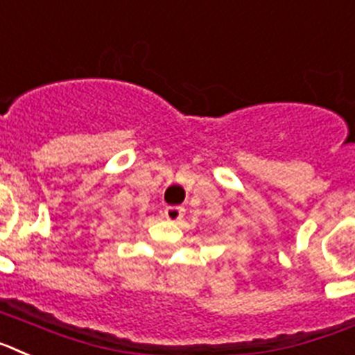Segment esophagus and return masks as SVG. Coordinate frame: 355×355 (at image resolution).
Masks as SVG:
<instances>
[{
    "mask_svg": "<svg viewBox=\"0 0 355 355\" xmlns=\"http://www.w3.org/2000/svg\"><path fill=\"white\" fill-rule=\"evenodd\" d=\"M184 212H186V209L180 207V205H169V207L164 209V216L171 221L180 220L182 216H184Z\"/></svg>",
    "mask_w": 355,
    "mask_h": 355,
    "instance_id": "1",
    "label": "esophagus"
}]
</instances>
